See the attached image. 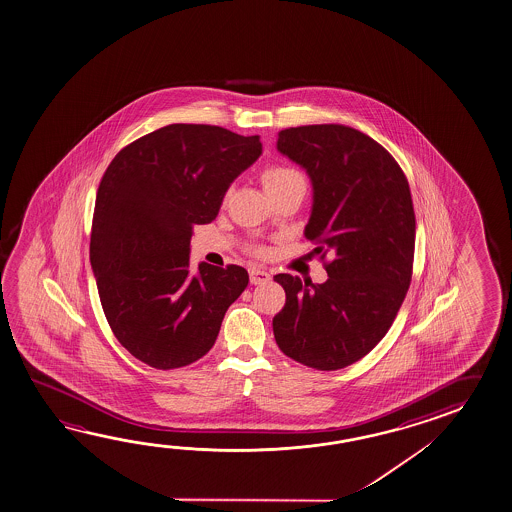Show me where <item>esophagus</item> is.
<instances>
[{"label":"esophagus","mask_w":512,"mask_h":512,"mask_svg":"<svg viewBox=\"0 0 512 512\" xmlns=\"http://www.w3.org/2000/svg\"><path fill=\"white\" fill-rule=\"evenodd\" d=\"M270 279V273L264 270V268H257V266H253V268H250L251 284H266V282H270Z\"/></svg>","instance_id":"34e87169"}]
</instances>
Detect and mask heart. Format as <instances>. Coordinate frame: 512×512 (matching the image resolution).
Instances as JSON below:
<instances>
[{
	"mask_svg": "<svg viewBox=\"0 0 512 512\" xmlns=\"http://www.w3.org/2000/svg\"><path fill=\"white\" fill-rule=\"evenodd\" d=\"M261 177L262 184H264V188H266L268 193L277 192V190H282V188L291 186V184L306 183L299 170L286 166V164H270L268 168L262 170ZM253 251L259 253V255L264 253V250L259 248V246H255Z\"/></svg>",
	"mask_w": 512,
	"mask_h": 512,
	"instance_id": "heart-1",
	"label": "heart"
}]
</instances>
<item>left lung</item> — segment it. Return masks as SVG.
Segmentation results:
<instances>
[{
  "label": "left lung",
  "mask_w": 512,
  "mask_h": 512,
  "mask_svg": "<svg viewBox=\"0 0 512 512\" xmlns=\"http://www.w3.org/2000/svg\"><path fill=\"white\" fill-rule=\"evenodd\" d=\"M277 148L308 172L313 208L304 235L329 279H273L286 304L273 317L284 355L319 371L351 366L377 346L411 284L416 221L409 183L386 148L344 125L280 130Z\"/></svg>",
  "instance_id": "8db88e82"
}]
</instances>
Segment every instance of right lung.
Here are the masks:
<instances>
[{
  "label": "right lung",
  "mask_w": 512,
  "mask_h": 512,
  "mask_svg": "<svg viewBox=\"0 0 512 512\" xmlns=\"http://www.w3.org/2000/svg\"><path fill=\"white\" fill-rule=\"evenodd\" d=\"M262 154L259 135L168 125L126 145L97 188L90 262L110 328L155 369L188 366L248 286L237 264L190 275L195 224L212 222L233 179Z\"/></svg>",
  "instance_id": "1"
}]
</instances>
